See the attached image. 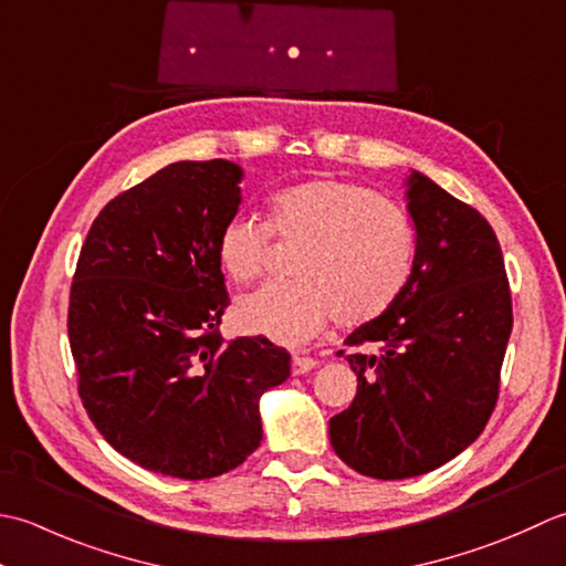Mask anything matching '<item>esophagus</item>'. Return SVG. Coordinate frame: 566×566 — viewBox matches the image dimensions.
Wrapping results in <instances>:
<instances>
[{
  "label": "esophagus",
  "instance_id": "34e87169",
  "mask_svg": "<svg viewBox=\"0 0 566 566\" xmlns=\"http://www.w3.org/2000/svg\"><path fill=\"white\" fill-rule=\"evenodd\" d=\"M317 366V361L313 359V356H305V354H293V374L300 376V374H307L313 371V368Z\"/></svg>",
  "mask_w": 566,
  "mask_h": 566
}]
</instances>
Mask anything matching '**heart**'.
I'll list each match as a JSON object with an SVG mask.
<instances>
[{
    "instance_id": "b5f03b06",
    "label": "heart",
    "mask_w": 566,
    "mask_h": 566,
    "mask_svg": "<svg viewBox=\"0 0 566 566\" xmlns=\"http://www.w3.org/2000/svg\"><path fill=\"white\" fill-rule=\"evenodd\" d=\"M273 237L303 244L297 281L266 283L239 297L241 329L279 344H303L337 317L359 327L396 303L415 269L418 234L408 212L376 190L339 178H307L279 190L269 224L229 217L217 234V259L229 279L251 283L266 271Z\"/></svg>"
}]
</instances>
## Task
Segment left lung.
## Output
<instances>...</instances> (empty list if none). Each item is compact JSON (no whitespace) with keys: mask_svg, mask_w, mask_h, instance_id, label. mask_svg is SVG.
Instances as JSON below:
<instances>
[{"mask_svg":"<svg viewBox=\"0 0 566 566\" xmlns=\"http://www.w3.org/2000/svg\"><path fill=\"white\" fill-rule=\"evenodd\" d=\"M408 186L412 275L384 315L347 337L356 396L329 420L344 464L384 481L428 474L483 432L513 329L509 275L486 217L420 172Z\"/></svg>","mask_w":566,"mask_h":566,"instance_id":"1","label":"left lung"}]
</instances>
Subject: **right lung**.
I'll return each instance as SVG.
<instances>
[{"instance_id": "add662e5", "label": "right lung", "mask_w": 566, "mask_h": 566, "mask_svg": "<svg viewBox=\"0 0 566 566\" xmlns=\"http://www.w3.org/2000/svg\"><path fill=\"white\" fill-rule=\"evenodd\" d=\"M232 160H180L109 200L71 285L77 394L99 434L138 467L212 479L261 444L259 398L291 376L266 337L224 342L217 234L239 210Z\"/></svg>"}]
</instances>
